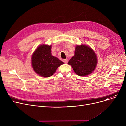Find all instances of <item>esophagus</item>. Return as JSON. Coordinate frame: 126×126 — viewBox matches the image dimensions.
Here are the masks:
<instances>
[{"mask_svg":"<svg viewBox=\"0 0 126 126\" xmlns=\"http://www.w3.org/2000/svg\"><path fill=\"white\" fill-rule=\"evenodd\" d=\"M63 62H64V63L66 64V63H67V62H68V60H67V59H63Z\"/></svg>","mask_w":126,"mask_h":126,"instance_id":"1","label":"esophagus"}]
</instances>
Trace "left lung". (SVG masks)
I'll use <instances>...</instances> for the list:
<instances>
[{
    "label": "left lung",
    "mask_w": 126,
    "mask_h": 126,
    "mask_svg": "<svg viewBox=\"0 0 126 126\" xmlns=\"http://www.w3.org/2000/svg\"><path fill=\"white\" fill-rule=\"evenodd\" d=\"M97 63V57L93 49L87 45L82 44L76 46L75 55L68 64L71 66L77 75L84 77L94 70Z\"/></svg>",
    "instance_id": "8db88e82"
}]
</instances>
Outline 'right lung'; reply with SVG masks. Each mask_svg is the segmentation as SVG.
Here are the masks:
<instances>
[{"label": "right lung", "mask_w": 126, "mask_h": 126, "mask_svg": "<svg viewBox=\"0 0 126 126\" xmlns=\"http://www.w3.org/2000/svg\"><path fill=\"white\" fill-rule=\"evenodd\" d=\"M51 45H40L33 53L32 65L33 69L39 76L49 77L54 75L58 67L64 63L51 55Z\"/></svg>", "instance_id": "add662e5"}]
</instances>
